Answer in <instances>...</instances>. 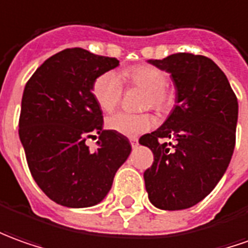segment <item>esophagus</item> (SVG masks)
Here are the masks:
<instances>
[{
  "mask_svg": "<svg viewBox=\"0 0 248 248\" xmlns=\"http://www.w3.org/2000/svg\"><path fill=\"white\" fill-rule=\"evenodd\" d=\"M130 144L133 148H136L138 145V140L137 138H130Z\"/></svg>",
  "mask_w": 248,
  "mask_h": 248,
  "instance_id": "1",
  "label": "esophagus"
}]
</instances>
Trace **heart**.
Masks as SVG:
<instances>
[{"mask_svg": "<svg viewBox=\"0 0 248 248\" xmlns=\"http://www.w3.org/2000/svg\"><path fill=\"white\" fill-rule=\"evenodd\" d=\"M124 81L130 87L145 89L144 108H153L161 115H166L173 108L175 93L167 87L168 76L166 72L152 65H138L124 70L122 77L114 70L96 77L92 84V95L103 111L110 112L121 103L124 96ZM106 124L110 130L122 136L137 137L151 130L156 124V119L149 112L131 114L121 111L107 118Z\"/></svg>", "mask_w": 248, "mask_h": 248, "instance_id": "heart-1", "label": "heart"}]
</instances>
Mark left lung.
Here are the masks:
<instances>
[{"instance_id":"left-lung-1","label":"left lung","mask_w":248,"mask_h":248,"mask_svg":"<svg viewBox=\"0 0 248 248\" xmlns=\"http://www.w3.org/2000/svg\"><path fill=\"white\" fill-rule=\"evenodd\" d=\"M149 62L171 75L178 104L157 130L140 138L153 152L145 188L156 208H191L228 168L236 140V95L208 57L178 53Z\"/></svg>"}]
</instances>
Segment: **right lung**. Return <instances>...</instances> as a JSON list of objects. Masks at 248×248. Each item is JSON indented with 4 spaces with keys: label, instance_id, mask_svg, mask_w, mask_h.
<instances>
[{
    "label": "right lung",
    "instance_id": "1",
    "mask_svg": "<svg viewBox=\"0 0 248 248\" xmlns=\"http://www.w3.org/2000/svg\"><path fill=\"white\" fill-rule=\"evenodd\" d=\"M118 65L117 58L66 48L45 61L25 84L20 141L32 178L62 206L99 203L131 152L124 136L103 130L102 110L92 95L96 77ZM95 132L98 149L91 151L85 141Z\"/></svg>",
    "mask_w": 248,
    "mask_h": 248
}]
</instances>
